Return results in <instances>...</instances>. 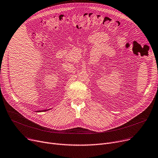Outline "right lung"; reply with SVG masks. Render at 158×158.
<instances>
[{"label":"right lung","mask_w":158,"mask_h":158,"mask_svg":"<svg viewBox=\"0 0 158 158\" xmlns=\"http://www.w3.org/2000/svg\"><path fill=\"white\" fill-rule=\"evenodd\" d=\"M46 111V110H44V111ZM40 111H39V112H40Z\"/></svg>","instance_id":"1"}]
</instances>
